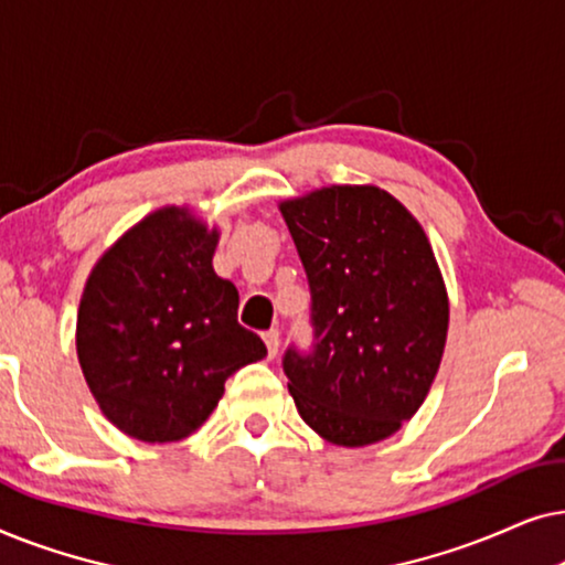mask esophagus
I'll return each instance as SVG.
<instances>
[{
  "label": "esophagus",
  "mask_w": 565,
  "mask_h": 565,
  "mask_svg": "<svg viewBox=\"0 0 565 565\" xmlns=\"http://www.w3.org/2000/svg\"><path fill=\"white\" fill-rule=\"evenodd\" d=\"M262 339H265L269 358H275L277 350H280V331H277V329H269V331H265V334H262Z\"/></svg>",
  "instance_id": "obj_1"
}]
</instances>
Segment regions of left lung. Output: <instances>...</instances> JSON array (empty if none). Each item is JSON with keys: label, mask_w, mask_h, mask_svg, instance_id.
Here are the masks:
<instances>
[{"label": "left lung", "mask_w": 565, "mask_h": 565, "mask_svg": "<svg viewBox=\"0 0 565 565\" xmlns=\"http://www.w3.org/2000/svg\"><path fill=\"white\" fill-rule=\"evenodd\" d=\"M311 285L313 352H285L298 414L331 445L396 435L443 362L450 300L422 223L375 184L282 200Z\"/></svg>", "instance_id": "left-lung-1"}]
</instances>
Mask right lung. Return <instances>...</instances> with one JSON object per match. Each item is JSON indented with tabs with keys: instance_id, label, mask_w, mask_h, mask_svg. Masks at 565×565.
I'll return each mask as SVG.
<instances>
[{
	"instance_id": "obj_1",
	"label": "right lung",
	"mask_w": 565,
	"mask_h": 565,
	"mask_svg": "<svg viewBox=\"0 0 565 565\" xmlns=\"http://www.w3.org/2000/svg\"><path fill=\"white\" fill-rule=\"evenodd\" d=\"M218 228L167 205L92 267L76 354L92 396L122 435L177 443L203 427L238 367L267 347L236 319L238 290L213 269Z\"/></svg>"
}]
</instances>
